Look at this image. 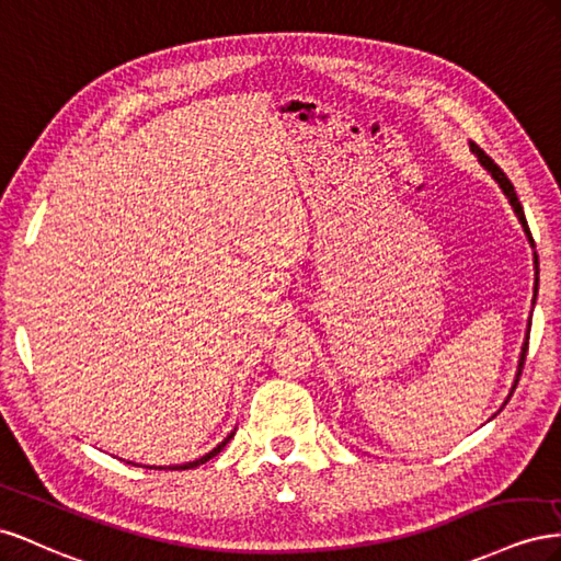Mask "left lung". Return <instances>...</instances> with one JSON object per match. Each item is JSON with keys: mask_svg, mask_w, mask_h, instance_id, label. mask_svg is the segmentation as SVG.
Returning <instances> with one entry per match:
<instances>
[{"mask_svg": "<svg viewBox=\"0 0 561 561\" xmlns=\"http://www.w3.org/2000/svg\"><path fill=\"white\" fill-rule=\"evenodd\" d=\"M470 148H472V152L477 154V159L479 162H482V167L493 175L495 179V183H499L501 187H503V192H505V197L510 199V204H512V209H515V214H517V218H519V222H522V228H524V232H526V237L531 239V244H534V237H531V230H529V222H526V216H524V209H522V204H519V199H517V192H515V185L510 183V179L507 175L503 173V169L493 162V159L477 146V142H470ZM536 291H538V255H536V284H534V300H536ZM529 327H531V322H529ZM526 350H529V333H526V343H524V347H522V357H519V369H517V380H515V386H512V390L517 388V382H519V376H522V369H524V359H526ZM512 394V392H510Z\"/></svg>", "mask_w": 561, "mask_h": 561, "instance_id": "1", "label": "left lung"}]
</instances>
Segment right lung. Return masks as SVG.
<instances>
[{
    "label": "right lung",
    "instance_id": "1",
    "mask_svg": "<svg viewBox=\"0 0 561 561\" xmlns=\"http://www.w3.org/2000/svg\"><path fill=\"white\" fill-rule=\"evenodd\" d=\"M232 439V435H228V439L226 442H220L214 451H209L206 456H202V458H197V460H192V462H185V466H175V468H169V470H190V468H197V466H202V462H206V460H211L216 454H220L222 451V446H226L228 442ZM157 470V468H154Z\"/></svg>",
    "mask_w": 561,
    "mask_h": 561
}]
</instances>
